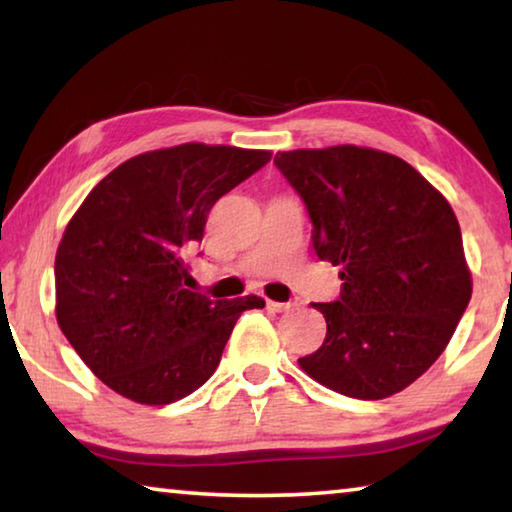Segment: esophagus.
<instances>
[{"label":"esophagus","instance_id":"1","mask_svg":"<svg viewBox=\"0 0 512 512\" xmlns=\"http://www.w3.org/2000/svg\"><path fill=\"white\" fill-rule=\"evenodd\" d=\"M266 309L268 311H275V314H280V311H289L293 309L291 302H275V300H266Z\"/></svg>","mask_w":512,"mask_h":512}]
</instances>
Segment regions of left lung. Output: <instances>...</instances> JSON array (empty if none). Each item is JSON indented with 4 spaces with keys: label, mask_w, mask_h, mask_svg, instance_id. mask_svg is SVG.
I'll list each match as a JSON object with an SVG mask.
<instances>
[{
    "label": "left lung",
    "mask_w": 512,
    "mask_h": 512,
    "mask_svg": "<svg viewBox=\"0 0 512 512\" xmlns=\"http://www.w3.org/2000/svg\"><path fill=\"white\" fill-rule=\"evenodd\" d=\"M314 223L316 255L341 266V298L314 305L327 336L298 359L311 379L384 400L431 368L472 298L447 198L397 155L339 144L275 155Z\"/></svg>",
    "instance_id": "obj_1"
}]
</instances>
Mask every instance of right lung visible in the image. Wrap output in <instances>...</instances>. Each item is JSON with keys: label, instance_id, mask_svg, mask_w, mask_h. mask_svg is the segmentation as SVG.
<instances>
[{"label": "right lung", "instance_id": "1", "mask_svg": "<svg viewBox=\"0 0 512 512\" xmlns=\"http://www.w3.org/2000/svg\"><path fill=\"white\" fill-rule=\"evenodd\" d=\"M271 151L187 142L121 162L85 196L56 250V320L94 375L126 400L178 402L219 366L259 296L185 289V257L212 205Z\"/></svg>", "mask_w": 512, "mask_h": 512}]
</instances>
